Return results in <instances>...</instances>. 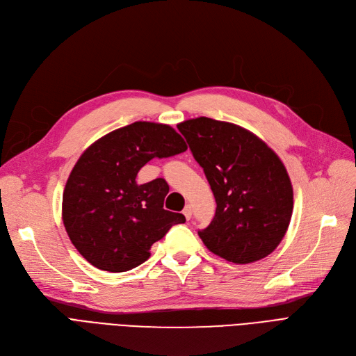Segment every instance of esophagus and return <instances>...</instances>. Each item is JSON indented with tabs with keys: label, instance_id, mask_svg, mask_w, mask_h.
Here are the masks:
<instances>
[{
	"label": "esophagus",
	"instance_id": "34e87169",
	"mask_svg": "<svg viewBox=\"0 0 356 356\" xmlns=\"http://www.w3.org/2000/svg\"><path fill=\"white\" fill-rule=\"evenodd\" d=\"M183 215L186 216V220H191L192 218V207L191 205H186L183 209Z\"/></svg>",
	"mask_w": 356,
	"mask_h": 356
}]
</instances>
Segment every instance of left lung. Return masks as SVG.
<instances>
[{
	"label": "left lung",
	"mask_w": 356,
	"mask_h": 356,
	"mask_svg": "<svg viewBox=\"0 0 356 356\" xmlns=\"http://www.w3.org/2000/svg\"><path fill=\"white\" fill-rule=\"evenodd\" d=\"M177 129L215 196L213 220L197 231L208 250L238 265L270 254L286 233L293 208L281 159L259 136L229 122L200 116Z\"/></svg>",
	"instance_id": "1"
}]
</instances>
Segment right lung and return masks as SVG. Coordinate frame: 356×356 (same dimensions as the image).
<instances>
[{
  "label": "right lung",
  "mask_w": 356,
  "mask_h": 356,
  "mask_svg": "<svg viewBox=\"0 0 356 356\" xmlns=\"http://www.w3.org/2000/svg\"><path fill=\"white\" fill-rule=\"evenodd\" d=\"M188 147L168 125L134 122L92 143L75 163L63 196V221L71 243L92 266L127 272L149 257L151 245L183 213L163 208L164 179L138 183L152 159L176 156Z\"/></svg>",
  "instance_id": "add662e5"
}]
</instances>
